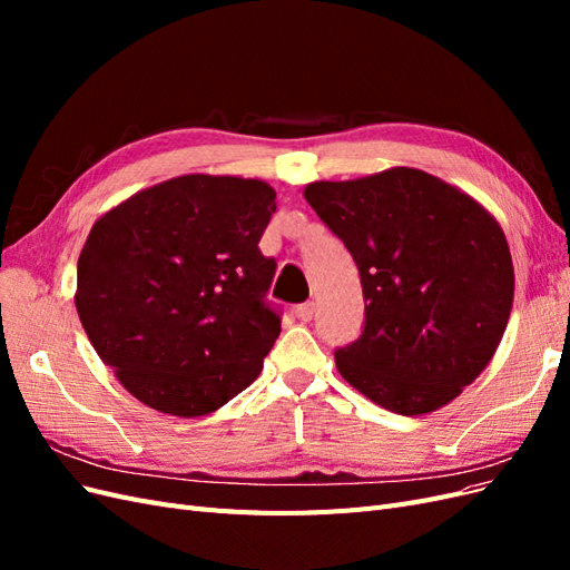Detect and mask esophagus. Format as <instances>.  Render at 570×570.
I'll use <instances>...</instances> for the list:
<instances>
[{"label": "esophagus", "mask_w": 570, "mask_h": 570, "mask_svg": "<svg viewBox=\"0 0 570 570\" xmlns=\"http://www.w3.org/2000/svg\"><path fill=\"white\" fill-rule=\"evenodd\" d=\"M314 314H316V304H314V302H306V304H299V306H297V318L304 321V323L312 321Z\"/></svg>", "instance_id": "obj_1"}]
</instances>
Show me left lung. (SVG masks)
Instances as JSON below:
<instances>
[{"instance_id": "left-lung-1", "label": "left lung", "mask_w": 570, "mask_h": 570, "mask_svg": "<svg viewBox=\"0 0 570 570\" xmlns=\"http://www.w3.org/2000/svg\"><path fill=\"white\" fill-rule=\"evenodd\" d=\"M304 197L350 249L364 287L366 325L335 352L340 375L402 416L456 400L492 361L511 316L513 262L497 218L409 166L308 183Z\"/></svg>"}]
</instances>
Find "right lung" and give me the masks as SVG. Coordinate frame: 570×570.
<instances>
[{
    "label": "right lung",
    "mask_w": 570,
    "mask_h": 570,
    "mask_svg": "<svg viewBox=\"0 0 570 570\" xmlns=\"http://www.w3.org/2000/svg\"><path fill=\"white\" fill-rule=\"evenodd\" d=\"M275 189L189 174L101 214L78 256L76 308L99 358L137 402L206 416L264 368L281 316L264 304L275 262L258 252Z\"/></svg>",
    "instance_id": "obj_1"
}]
</instances>
